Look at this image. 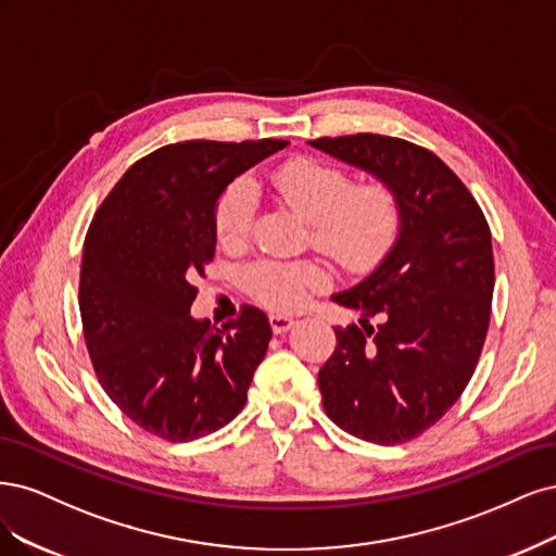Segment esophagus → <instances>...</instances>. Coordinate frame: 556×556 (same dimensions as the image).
<instances>
[{
  "label": "esophagus",
  "instance_id": "1",
  "mask_svg": "<svg viewBox=\"0 0 556 556\" xmlns=\"http://www.w3.org/2000/svg\"><path fill=\"white\" fill-rule=\"evenodd\" d=\"M293 324H295V320H293L291 316H286V314H270V328H273L275 334H283Z\"/></svg>",
  "mask_w": 556,
  "mask_h": 556
}]
</instances>
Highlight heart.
<instances>
[{
	"mask_svg": "<svg viewBox=\"0 0 556 556\" xmlns=\"http://www.w3.org/2000/svg\"><path fill=\"white\" fill-rule=\"evenodd\" d=\"M275 199L309 222V244L346 273H365L379 263L402 226L400 195L388 180L353 182L351 173L332 161L298 156L267 177ZM256 189L240 177L217 195L212 210L214 236L224 247H242L256 222ZM318 261L258 258L240 273L242 289L270 309H295L326 286Z\"/></svg>",
	"mask_w": 556,
	"mask_h": 556,
	"instance_id": "heart-1",
	"label": "heart"
}]
</instances>
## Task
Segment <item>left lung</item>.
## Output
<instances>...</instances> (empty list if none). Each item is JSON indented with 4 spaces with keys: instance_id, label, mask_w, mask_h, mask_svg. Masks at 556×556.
<instances>
[{
    "instance_id": "8db88e82",
    "label": "left lung",
    "mask_w": 556,
    "mask_h": 556,
    "mask_svg": "<svg viewBox=\"0 0 556 556\" xmlns=\"http://www.w3.org/2000/svg\"><path fill=\"white\" fill-rule=\"evenodd\" d=\"M312 146L388 180L400 195L395 247L365 281L332 295L361 312V326L334 328L318 388L344 432L406 443L445 416L476 371L492 314V232L467 185L432 150L379 134Z\"/></svg>"
}]
</instances>
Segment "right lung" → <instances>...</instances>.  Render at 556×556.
<instances>
[{"instance_id":"add662e5","label":"right lung","mask_w":556,"mask_h":556,"mask_svg":"<svg viewBox=\"0 0 556 556\" xmlns=\"http://www.w3.org/2000/svg\"><path fill=\"white\" fill-rule=\"evenodd\" d=\"M289 146L187 140L122 175L87 228L78 304L97 379L146 432L182 443L236 418L273 330L242 304L222 328L189 314L214 258L212 210L236 175Z\"/></svg>"}]
</instances>
